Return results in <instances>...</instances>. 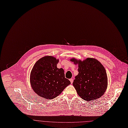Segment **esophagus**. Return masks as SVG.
I'll return each instance as SVG.
<instances>
[{
    "instance_id": "1",
    "label": "esophagus",
    "mask_w": 128,
    "mask_h": 128,
    "mask_svg": "<svg viewBox=\"0 0 128 128\" xmlns=\"http://www.w3.org/2000/svg\"><path fill=\"white\" fill-rule=\"evenodd\" d=\"M70 81L71 83L72 84L73 83V79L72 78H71V79H70Z\"/></svg>"
}]
</instances>
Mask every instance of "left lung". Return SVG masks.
<instances>
[{
	"label": "left lung",
	"instance_id": "8db88e82",
	"mask_svg": "<svg viewBox=\"0 0 128 128\" xmlns=\"http://www.w3.org/2000/svg\"><path fill=\"white\" fill-rule=\"evenodd\" d=\"M71 61L78 64V74L73 82L78 96L86 101L101 97L108 86L107 75L102 65L94 58H88L82 62L74 58Z\"/></svg>",
	"mask_w": 128,
	"mask_h": 128
}]
</instances>
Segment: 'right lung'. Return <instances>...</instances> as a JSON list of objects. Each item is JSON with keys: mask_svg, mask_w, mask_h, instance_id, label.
Instances as JSON below:
<instances>
[{"mask_svg": "<svg viewBox=\"0 0 128 128\" xmlns=\"http://www.w3.org/2000/svg\"><path fill=\"white\" fill-rule=\"evenodd\" d=\"M58 62V59L52 56H45L39 59L32 70V88L38 95L44 98H55L71 83L65 77L64 70L57 67Z\"/></svg>", "mask_w": 128, "mask_h": 128, "instance_id": "obj_1", "label": "right lung"}]
</instances>
